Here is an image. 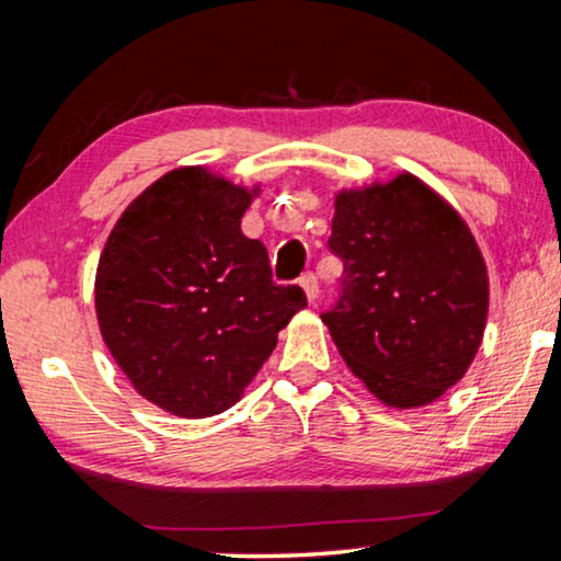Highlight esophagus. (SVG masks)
<instances>
[{"instance_id":"obj_1","label":"esophagus","mask_w":561,"mask_h":561,"mask_svg":"<svg viewBox=\"0 0 561 561\" xmlns=\"http://www.w3.org/2000/svg\"><path fill=\"white\" fill-rule=\"evenodd\" d=\"M299 284L304 287V291H307V299H309L311 304H314L317 297H319V279H317V274H314V272L301 274Z\"/></svg>"}]
</instances>
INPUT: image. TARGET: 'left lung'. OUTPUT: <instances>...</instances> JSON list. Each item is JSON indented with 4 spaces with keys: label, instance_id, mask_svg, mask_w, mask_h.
Listing matches in <instances>:
<instances>
[{
    "label": "left lung",
    "instance_id": "left-lung-1",
    "mask_svg": "<svg viewBox=\"0 0 561 561\" xmlns=\"http://www.w3.org/2000/svg\"><path fill=\"white\" fill-rule=\"evenodd\" d=\"M329 250L344 277L321 321L351 374L396 408L458 383L488 319V270L460 215L405 173L341 193Z\"/></svg>",
    "mask_w": 561,
    "mask_h": 561
}]
</instances>
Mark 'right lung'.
I'll return each mask as SVG.
<instances>
[{"label":"right lung","instance_id":"obj_1","mask_svg":"<svg viewBox=\"0 0 561 561\" xmlns=\"http://www.w3.org/2000/svg\"><path fill=\"white\" fill-rule=\"evenodd\" d=\"M252 195L203 168L156 180L113 227L96 272L101 336L140 396L183 417L222 413L307 307L240 230Z\"/></svg>","mask_w":561,"mask_h":561}]
</instances>
